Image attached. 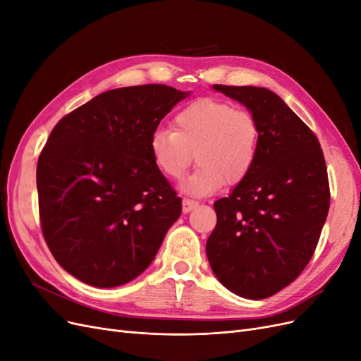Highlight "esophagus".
Segmentation results:
<instances>
[{
  "label": "esophagus",
  "instance_id": "1",
  "mask_svg": "<svg viewBox=\"0 0 361 361\" xmlns=\"http://www.w3.org/2000/svg\"><path fill=\"white\" fill-rule=\"evenodd\" d=\"M199 203L195 202V200H191V199H183L182 200V211L185 212V214H188V212H191L195 206H197Z\"/></svg>",
  "mask_w": 361,
  "mask_h": 361
}]
</instances>
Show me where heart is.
Wrapping results in <instances>:
<instances>
[{"label": "heart", "instance_id": "obj_1", "mask_svg": "<svg viewBox=\"0 0 361 361\" xmlns=\"http://www.w3.org/2000/svg\"><path fill=\"white\" fill-rule=\"evenodd\" d=\"M260 128L245 108L212 97L194 101L174 117L173 129H157L149 147L164 176L179 180L192 164H199L182 188L188 194L209 195L224 182L236 185L253 170L259 154Z\"/></svg>", "mask_w": 361, "mask_h": 361}]
</instances>
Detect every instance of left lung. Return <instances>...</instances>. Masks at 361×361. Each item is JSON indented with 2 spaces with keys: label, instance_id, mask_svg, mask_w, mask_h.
Listing matches in <instances>:
<instances>
[{
  "label": "left lung",
  "instance_id": "8db88e82",
  "mask_svg": "<svg viewBox=\"0 0 361 361\" xmlns=\"http://www.w3.org/2000/svg\"><path fill=\"white\" fill-rule=\"evenodd\" d=\"M255 114L260 128L253 170L214 203L206 243L215 277L231 292L264 300L309 264L330 207L318 138L280 96L264 87L212 85Z\"/></svg>",
  "mask_w": 361,
  "mask_h": 361
}]
</instances>
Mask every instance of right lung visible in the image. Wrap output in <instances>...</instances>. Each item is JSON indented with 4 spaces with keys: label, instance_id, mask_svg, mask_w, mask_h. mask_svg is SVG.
Listing matches in <instances>:
<instances>
[{
    "label": "right lung",
    "instance_id": "right-lung-1",
    "mask_svg": "<svg viewBox=\"0 0 361 361\" xmlns=\"http://www.w3.org/2000/svg\"><path fill=\"white\" fill-rule=\"evenodd\" d=\"M190 96L169 85L122 87L63 117L37 161L40 223L52 256L75 279L116 288L155 259L182 200L149 141Z\"/></svg>",
    "mask_w": 361,
    "mask_h": 361
}]
</instances>
